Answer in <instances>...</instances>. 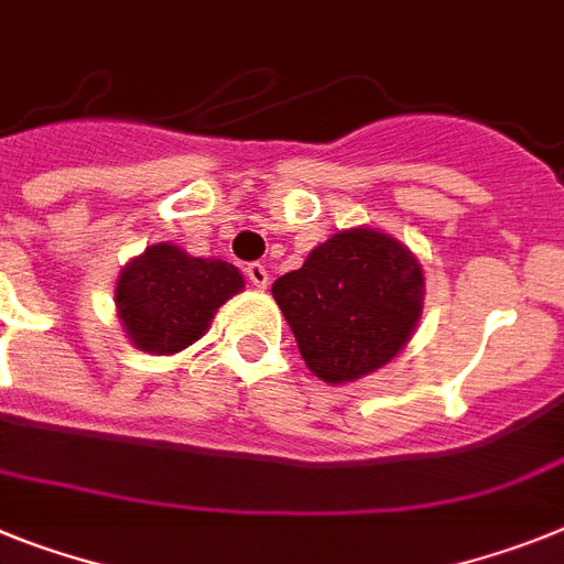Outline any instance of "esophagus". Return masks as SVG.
I'll return each instance as SVG.
<instances>
[{
  "instance_id": "esophagus-1",
  "label": "esophagus",
  "mask_w": 564,
  "mask_h": 564,
  "mask_svg": "<svg viewBox=\"0 0 564 564\" xmlns=\"http://www.w3.org/2000/svg\"><path fill=\"white\" fill-rule=\"evenodd\" d=\"M245 276L250 279V285L257 288H268V279H271V273H268V268L259 262H250L248 268H245Z\"/></svg>"
}]
</instances>
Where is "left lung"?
Segmentation results:
<instances>
[{
    "mask_svg": "<svg viewBox=\"0 0 564 564\" xmlns=\"http://www.w3.org/2000/svg\"><path fill=\"white\" fill-rule=\"evenodd\" d=\"M422 296L420 259L373 228L339 230L273 282L302 359L330 384L391 362L420 322Z\"/></svg>",
    "mask_w": 564,
    "mask_h": 564,
    "instance_id": "8db88e82",
    "label": "left lung"
}]
</instances>
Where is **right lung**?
Here are the masks:
<instances>
[{
	"label": "right lung",
	"instance_id": "1",
	"mask_svg": "<svg viewBox=\"0 0 564 564\" xmlns=\"http://www.w3.org/2000/svg\"><path fill=\"white\" fill-rule=\"evenodd\" d=\"M245 288L239 268L187 257L171 242L144 248L117 279V311L128 339L153 356L194 345L225 302Z\"/></svg>",
	"mask_w": 564,
	"mask_h": 564
}]
</instances>
